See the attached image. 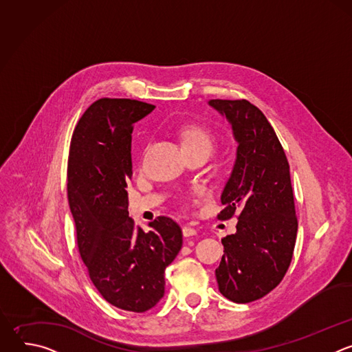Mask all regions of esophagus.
<instances>
[{
	"instance_id": "1",
	"label": "esophagus",
	"mask_w": 352,
	"mask_h": 352,
	"mask_svg": "<svg viewBox=\"0 0 352 352\" xmlns=\"http://www.w3.org/2000/svg\"><path fill=\"white\" fill-rule=\"evenodd\" d=\"M182 235H184L185 238L193 236V235H196V230L192 228V227H189V226H185V227L182 228Z\"/></svg>"
}]
</instances>
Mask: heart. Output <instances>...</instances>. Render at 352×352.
Returning <instances> with one entry per match:
<instances>
[{
    "label": "heart",
    "mask_w": 352,
    "mask_h": 352,
    "mask_svg": "<svg viewBox=\"0 0 352 352\" xmlns=\"http://www.w3.org/2000/svg\"><path fill=\"white\" fill-rule=\"evenodd\" d=\"M181 140L184 144L185 152H192V150H205L210 155L213 150L214 139L212 132L197 124H189L181 129Z\"/></svg>",
    "instance_id": "heart-1"
}]
</instances>
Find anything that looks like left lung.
I'll return each instance as SVG.
<instances>
[{
	"label": "left lung",
	"instance_id": "obj_1",
	"mask_svg": "<svg viewBox=\"0 0 352 352\" xmlns=\"http://www.w3.org/2000/svg\"><path fill=\"white\" fill-rule=\"evenodd\" d=\"M227 118L238 143L236 159L221 193L220 220L238 213L236 232L221 239L224 255L216 269L220 292L248 304L274 289L285 276L298 221L289 166L265 117L248 100H210Z\"/></svg>",
	"mask_w": 352,
	"mask_h": 352
}]
</instances>
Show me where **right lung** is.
Instances as JSON below:
<instances>
[{"label":"right lung","instance_id":"1","mask_svg":"<svg viewBox=\"0 0 352 352\" xmlns=\"http://www.w3.org/2000/svg\"><path fill=\"white\" fill-rule=\"evenodd\" d=\"M155 110L131 98H100L75 126L68 157V200L80 258L89 277L111 305L152 309L164 295V270L182 246L170 217L136 227L128 213L133 124Z\"/></svg>","mask_w":352,"mask_h":352}]
</instances>
